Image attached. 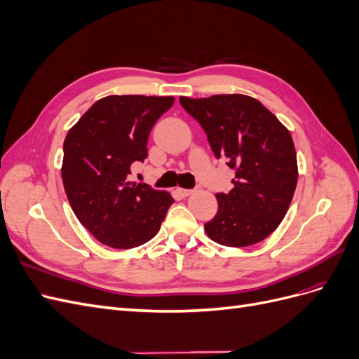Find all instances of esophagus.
Wrapping results in <instances>:
<instances>
[{
	"instance_id": "obj_1",
	"label": "esophagus",
	"mask_w": 359,
	"mask_h": 359,
	"mask_svg": "<svg viewBox=\"0 0 359 359\" xmlns=\"http://www.w3.org/2000/svg\"><path fill=\"white\" fill-rule=\"evenodd\" d=\"M177 191L181 194L182 198H187V196H190V194L193 193V190H189V189H178Z\"/></svg>"
}]
</instances>
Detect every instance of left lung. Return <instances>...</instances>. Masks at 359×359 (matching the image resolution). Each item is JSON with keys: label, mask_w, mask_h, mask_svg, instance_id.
Masks as SVG:
<instances>
[{"label": "left lung", "mask_w": 359, "mask_h": 359, "mask_svg": "<svg viewBox=\"0 0 359 359\" xmlns=\"http://www.w3.org/2000/svg\"><path fill=\"white\" fill-rule=\"evenodd\" d=\"M180 103L205 130L215 157L235 169L233 189L215 194L219 211L205 223L206 235L227 247L264 241L285 219L297 189V151L289 130L244 94L180 97Z\"/></svg>", "instance_id": "8db88e82"}]
</instances>
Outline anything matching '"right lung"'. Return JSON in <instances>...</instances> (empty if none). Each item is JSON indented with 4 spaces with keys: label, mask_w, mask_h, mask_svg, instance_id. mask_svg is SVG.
Wrapping results in <instances>:
<instances>
[{
    "label": "right lung",
    "mask_w": 359,
    "mask_h": 359,
    "mask_svg": "<svg viewBox=\"0 0 359 359\" xmlns=\"http://www.w3.org/2000/svg\"><path fill=\"white\" fill-rule=\"evenodd\" d=\"M173 97L107 95L64 140L61 177L74 215L102 244L127 250L148 243L173 203L170 193L127 180L148 156L147 142Z\"/></svg>",
    "instance_id": "1"
}]
</instances>
